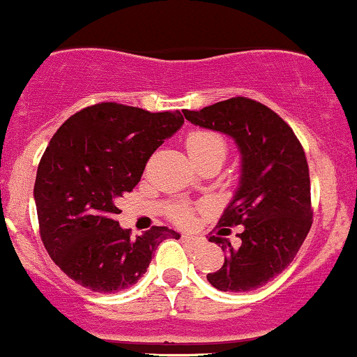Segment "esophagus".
Returning a JSON list of instances; mask_svg holds the SVG:
<instances>
[{
  "instance_id": "obj_1",
  "label": "esophagus",
  "mask_w": 357,
  "mask_h": 357,
  "mask_svg": "<svg viewBox=\"0 0 357 357\" xmlns=\"http://www.w3.org/2000/svg\"><path fill=\"white\" fill-rule=\"evenodd\" d=\"M182 241H184L185 245H189L191 248H197L200 247V245H204V238L193 234H182Z\"/></svg>"
}]
</instances>
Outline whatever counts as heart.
<instances>
[{
	"label": "heart",
	"mask_w": 357,
	"mask_h": 357,
	"mask_svg": "<svg viewBox=\"0 0 357 357\" xmlns=\"http://www.w3.org/2000/svg\"><path fill=\"white\" fill-rule=\"evenodd\" d=\"M185 148L195 164L207 159H220L223 160L227 155V143L222 135L213 130H195L188 135L185 139ZM176 220H188L189 211L185 207L175 209Z\"/></svg>",
	"instance_id": "heart-1"
}]
</instances>
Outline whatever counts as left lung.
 Returning <instances> with one entry per match:
<instances>
[{"mask_svg":"<svg viewBox=\"0 0 357 357\" xmlns=\"http://www.w3.org/2000/svg\"><path fill=\"white\" fill-rule=\"evenodd\" d=\"M188 121L230 135L241 151V178L218 227L243 225L234 248L222 229L209 241L227 252L207 280L220 291L261 288L295 259L313 223L311 182L304 148L288 123L250 98L238 96L202 110H184Z\"/></svg>","mask_w":357,"mask_h":357,"instance_id":"left-lung-1","label":"left lung"}]
</instances>
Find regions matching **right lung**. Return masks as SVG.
<instances>
[{
  "instance_id": "1",
  "label": "right lung",
  "mask_w": 357,
  "mask_h": 357,
  "mask_svg": "<svg viewBox=\"0 0 357 357\" xmlns=\"http://www.w3.org/2000/svg\"><path fill=\"white\" fill-rule=\"evenodd\" d=\"M182 123L178 110L105 102L85 107L55 132L37 168L33 198L40 239L69 279L98 293L121 291L144 275L162 239L181 238L168 227L130 238L116 214L151 153Z\"/></svg>"
}]
</instances>
